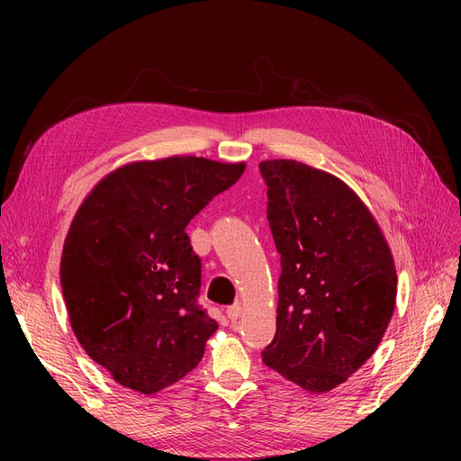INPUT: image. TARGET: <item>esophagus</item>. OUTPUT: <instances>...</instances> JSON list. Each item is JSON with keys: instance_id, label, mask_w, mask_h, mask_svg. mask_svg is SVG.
I'll list each match as a JSON object with an SVG mask.
<instances>
[{"instance_id": "34e87169", "label": "esophagus", "mask_w": 461, "mask_h": 461, "mask_svg": "<svg viewBox=\"0 0 461 461\" xmlns=\"http://www.w3.org/2000/svg\"><path fill=\"white\" fill-rule=\"evenodd\" d=\"M242 305L240 303H234V305H230V308L227 310V315H229V319L230 321H236V319H240L242 317Z\"/></svg>"}]
</instances>
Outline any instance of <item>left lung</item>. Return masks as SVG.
<instances>
[{"instance_id": "1", "label": "left lung", "mask_w": 461, "mask_h": 461, "mask_svg": "<svg viewBox=\"0 0 461 461\" xmlns=\"http://www.w3.org/2000/svg\"><path fill=\"white\" fill-rule=\"evenodd\" d=\"M276 252V332L265 366L313 394L373 356L394 313L396 267L367 205L330 173L294 159L259 163Z\"/></svg>"}]
</instances>
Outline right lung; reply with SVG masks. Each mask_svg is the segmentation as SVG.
<instances>
[{"label": "right lung", "mask_w": 461, "mask_h": 461, "mask_svg": "<svg viewBox=\"0 0 461 461\" xmlns=\"http://www.w3.org/2000/svg\"><path fill=\"white\" fill-rule=\"evenodd\" d=\"M246 163L134 161L97 183L68 227L61 288L75 337L113 379L156 394L196 367L219 329L198 305L186 225Z\"/></svg>", "instance_id": "obj_1"}]
</instances>
